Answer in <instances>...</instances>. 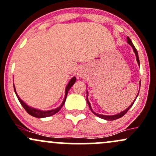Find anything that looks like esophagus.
<instances>
[{
  "mask_svg": "<svg viewBox=\"0 0 156 156\" xmlns=\"http://www.w3.org/2000/svg\"><path fill=\"white\" fill-rule=\"evenodd\" d=\"M78 76H80V77L83 76V73H82V72L81 71H78Z\"/></svg>",
  "mask_w": 156,
  "mask_h": 156,
  "instance_id": "1",
  "label": "esophagus"
}]
</instances>
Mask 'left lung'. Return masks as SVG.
Returning <instances> with one entry per match:
<instances>
[{
  "mask_svg": "<svg viewBox=\"0 0 156 156\" xmlns=\"http://www.w3.org/2000/svg\"><path fill=\"white\" fill-rule=\"evenodd\" d=\"M126 40H127V43H128V44H129V45H130L131 47H133V52H134L135 54H136V60H137V62H138V65H140V61H139V58H138V51L136 50V47H134V45H133V42H132V41L130 40V38H129V37H126ZM140 82H141V81H140ZM140 86H141V83H140ZM138 93H139V91H138ZM138 95H137V96L136 97V99L137 98V97H138ZM87 95H88V91H87ZM136 99H135V100L133 101V103L131 104V105L129 106V107H128V108H126V109H125V110H124V111H123V112H120V113H119V114H116V115H101V114H99V113H96V112H94V111L92 110V107H91V104H90V101H89V100H88V97H87V104H88V105H89V107H90V109H91V111H92V112H93V113L95 114V115L98 116V117L101 118V119H102L107 120V121H113V120H116V119H120V118H121V117H122V116H124V115H125V114L126 113V112H127V111L129 110V109L131 108V107H132V106L133 105V104H134V102L136 101Z\"/></svg>",
  "mask_w": 156,
  "mask_h": 156,
  "instance_id": "obj_1",
  "label": "left lung"
}]
</instances>
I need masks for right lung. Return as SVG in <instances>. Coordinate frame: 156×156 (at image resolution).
<instances>
[{
  "mask_svg": "<svg viewBox=\"0 0 156 156\" xmlns=\"http://www.w3.org/2000/svg\"><path fill=\"white\" fill-rule=\"evenodd\" d=\"M75 81H76V78H75V77H73V78H72V79L69 81V83H68L67 86L66 87V89H65V97L64 98V101H63L62 104H61L58 107H57V108L50 109V110H47V111L41 110V109L34 108V107H30V106L27 105V104H26L24 101H23L20 99V98L18 96V95L17 94L16 90H15L14 83H13V85H14V90H15V94H16V96H17V98H18V101H19L20 104H21L22 107L24 108L25 110L27 111V112H28V113L30 114V115L33 116V117H35V118H39V119H41V118H46V117H49V116L53 115H55V113H57L58 112L60 109H61V107H63V105L64 104L65 101H66V96H67L68 92H69L70 88L73 87V85L75 83Z\"/></svg>",
  "mask_w": 156,
  "mask_h": 156,
  "instance_id": "1",
  "label": "right lung"
}]
</instances>
